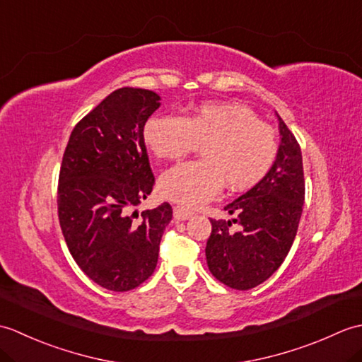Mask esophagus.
Returning a JSON list of instances; mask_svg holds the SVG:
<instances>
[{"label":"esophagus","mask_w":362,"mask_h":362,"mask_svg":"<svg viewBox=\"0 0 362 362\" xmlns=\"http://www.w3.org/2000/svg\"><path fill=\"white\" fill-rule=\"evenodd\" d=\"M191 216H193V211L185 209V206H180V205L174 206V219L175 221H185Z\"/></svg>","instance_id":"34e87169"}]
</instances>
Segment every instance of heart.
I'll use <instances>...</instances> for the list:
<instances>
[{
    "label": "heart",
    "instance_id": "obj_1",
    "mask_svg": "<svg viewBox=\"0 0 362 362\" xmlns=\"http://www.w3.org/2000/svg\"><path fill=\"white\" fill-rule=\"evenodd\" d=\"M143 138L153 156L165 160H179L202 146L201 161L168 169L158 183L161 196L187 206L211 201L224 183L230 191L258 185L279 153L274 130L240 103L202 104L185 118L156 115L144 124Z\"/></svg>",
    "mask_w": 362,
    "mask_h": 362
}]
</instances>
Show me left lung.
<instances>
[{"label":"left lung","mask_w":362,"mask_h":362,"mask_svg":"<svg viewBox=\"0 0 362 362\" xmlns=\"http://www.w3.org/2000/svg\"><path fill=\"white\" fill-rule=\"evenodd\" d=\"M279 126L281 141L271 171L224 206L235 219H210L206 264L232 289L247 291L266 281L281 266L296 240L305 201L302 151L280 117ZM232 221L242 226L235 234L229 232Z\"/></svg>","instance_id":"left-lung-1"}]
</instances>
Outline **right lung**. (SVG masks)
<instances>
[{
    "label": "right lung",
    "instance_id": "obj_1",
    "mask_svg": "<svg viewBox=\"0 0 362 362\" xmlns=\"http://www.w3.org/2000/svg\"><path fill=\"white\" fill-rule=\"evenodd\" d=\"M158 107L151 90H115L74 126L60 166L57 211L68 250L109 291L149 279L173 219L168 202L140 216L134 211L156 183L143 130Z\"/></svg>",
    "mask_w": 362,
    "mask_h": 362
}]
</instances>
